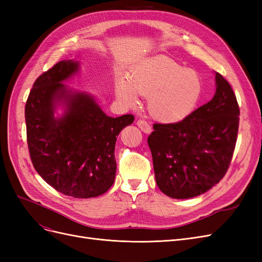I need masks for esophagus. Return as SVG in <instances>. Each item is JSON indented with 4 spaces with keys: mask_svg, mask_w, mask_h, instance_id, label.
I'll list each match as a JSON object with an SVG mask.
<instances>
[{
    "mask_svg": "<svg viewBox=\"0 0 262 262\" xmlns=\"http://www.w3.org/2000/svg\"><path fill=\"white\" fill-rule=\"evenodd\" d=\"M137 124H138L139 128L143 132H145V133H150V132H152V128H150V125L145 120H143V119H139Z\"/></svg>",
    "mask_w": 262,
    "mask_h": 262,
    "instance_id": "1",
    "label": "esophagus"
}]
</instances>
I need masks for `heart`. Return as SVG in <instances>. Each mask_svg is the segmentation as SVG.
Segmentation results:
<instances>
[{"label": "heart", "instance_id": "1", "mask_svg": "<svg viewBox=\"0 0 262 262\" xmlns=\"http://www.w3.org/2000/svg\"><path fill=\"white\" fill-rule=\"evenodd\" d=\"M117 94L136 105L138 94L148 97L149 114L164 123L181 121L199 102L203 83L195 71L184 69L167 57L148 59L132 71L129 83H118Z\"/></svg>", "mask_w": 262, "mask_h": 262}]
</instances>
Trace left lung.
I'll return each instance as SVG.
<instances>
[{
    "label": "left lung",
    "instance_id": "obj_1",
    "mask_svg": "<svg viewBox=\"0 0 262 262\" xmlns=\"http://www.w3.org/2000/svg\"><path fill=\"white\" fill-rule=\"evenodd\" d=\"M216 93L207 104L173 123H154L147 138L155 179L166 195L188 199L215 186L231 164L239 125L232 86L215 74Z\"/></svg>",
    "mask_w": 262,
    "mask_h": 262
}]
</instances>
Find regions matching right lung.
<instances>
[{"instance_id":"right-lung-1","label":"right lung","mask_w":262,"mask_h":262,"mask_svg":"<svg viewBox=\"0 0 262 262\" xmlns=\"http://www.w3.org/2000/svg\"><path fill=\"white\" fill-rule=\"evenodd\" d=\"M78 63L60 61L35 81L25 106L29 156L41 178L57 191L80 199L108 191L116 177L118 134L133 115L108 117L89 95L70 94L61 82L74 74ZM62 98L67 112L53 116Z\"/></svg>"}]
</instances>
